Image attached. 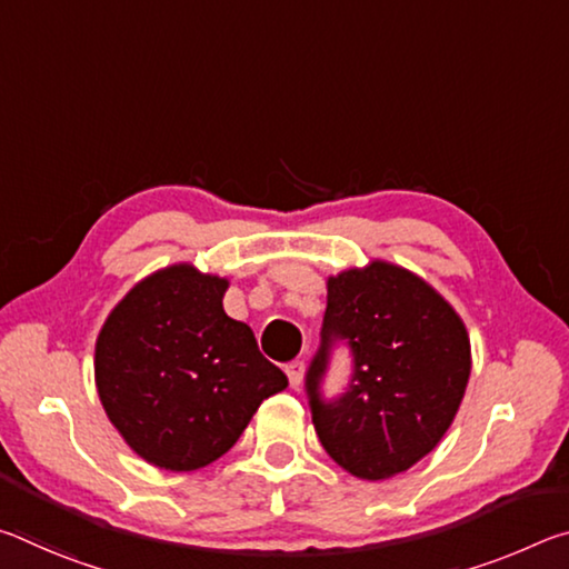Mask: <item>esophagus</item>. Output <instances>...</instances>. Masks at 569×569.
Here are the masks:
<instances>
[{"instance_id":"esophagus-1","label":"esophagus","mask_w":569,"mask_h":569,"mask_svg":"<svg viewBox=\"0 0 569 569\" xmlns=\"http://www.w3.org/2000/svg\"><path fill=\"white\" fill-rule=\"evenodd\" d=\"M286 377L288 383H291V389H298L303 381V361H288L286 363Z\"/></svg>"}]
</instances>
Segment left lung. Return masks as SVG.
I'll list each match as a JSON object with an SVG mask.
<instances>
[{
  "label": "left lung",
  "instance_id": "obj_1",
  "mask_svg": "<svg viewBox=\"0 0 569 569\" xmlns=\"http://www.w3.org/2000/svg\"><path fill=\"white\" fill-rule=\"evenodd\" d=\"M352 356L339 398L322 393L336 348ZM471 369L469 339L445 298L409 271L371 263L329 281L321 343L306 369L316 435L361 479L407 471L447 435Z\"/></svg>",
  "mask_w": 569,
  "mask_h": 569
}]
</instances>
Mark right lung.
I'll use <instances>...</instances> for the list:
<instances>
[{
  "instance_id": "add662e5",
  "label": "right lung",
  "mask_w": 569,
  "mask_h": 569,
  "mask_svg": "<svg viewBox=\"0 0 569 569\" xmlns=\"http://www.w3.org/2000/svg\"><path fill=\"white\" fill-rule=\"evenodd\" d=\"M228 281L192 266L152 273L114 306L94 381L124 441L170 471L223 457L261 401L288 387L256 336L223 311Z\"/></svg>"
}]
</instances>
